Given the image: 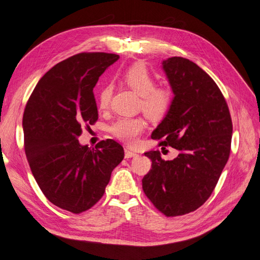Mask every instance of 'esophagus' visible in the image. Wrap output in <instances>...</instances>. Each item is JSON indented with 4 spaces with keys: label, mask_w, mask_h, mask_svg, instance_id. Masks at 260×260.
<instances>
[{
    "label": "esophagus",
    "mask_w": 260,
    "mask_h": 260,
    "mask_svg": "<svg viewBox=\"0 0 260 260\" xmlns=\"http://www.w3.org/2000/svg\"><path fill=\"white\" fill-rule=\"evenodd\" d=\"M136 155H138L136 152H132L131 150H129V149H124V156L126 157V159H129V157H134V156H136Z\"/></svg>",
    "instance_id": "esophagus-1"
}]
</instances>
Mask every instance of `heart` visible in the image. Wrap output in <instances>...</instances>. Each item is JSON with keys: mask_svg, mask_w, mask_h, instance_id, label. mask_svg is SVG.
<instances>
[{"mask_svg": "<svg viewBox=\"0 0 260 260\" xmlns=\"http://www.w3.org/2000/svg\"><path fill=\"white\" fill-rule=\"evenodd\" d=\"M120 80L140 97L139 108L152 121L161 120L171 106V93L166 88L155 87L154 78L144 65L137 64L130 67L121 75ZM112 94V87L106 85L98 94V106L106 109L109 106ZM144 129V121L141 118H120L110 126L111 134L128 144H135L139 135Z\"/></svg>", "mask_w": 260, "mask_h": 260, "instance_id": "b5f03b06", "label": "heart"}]
</instances>
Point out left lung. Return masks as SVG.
I'll use <instances>...</instances> for the list:
<instances>
[{
  "mask_svg": "<svg viewBox=\"0 0 260 260\" xmlns=\"http://www.w3.org/2000/svg\"><path fill=\"white\" fill-rule=\"evenodd\" d=\"M162 69L174 97L151 138L179 155L164 161L159 151L145 152L152 169L142 188L160 212L179 216L198 210L214 191L230 156L233 124L218 86L195 62L170 57Z\"/></svg>",
  "mask_w": 260,
  "mask_h": 260,
  "instance_id": "left-lung-1",
  "label": "left lung"
}]
</instances>
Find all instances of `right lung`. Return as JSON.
Segmentation results:
<instances>
[{
  "instance_id": "add662e5",
  "label": "right lung",
  "mask_w": 260,
  "mask_h": 260,
  "mask_svg": "<svg viewBox=\"0 0 260 260\" xmlns=\"http://www.w3.org/2000/svg\"><path fill=\"white\" fill-rule=\"evenodd\" d=\"M119 55L81 53L43 76L25 107L24 149L34 178L47 200L79 214L101 199L111 172L123 160L115 140L81 145L82 126L98 119L93 88Z\"/></svg>"
}]
</instances>
